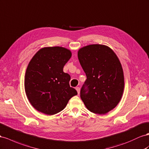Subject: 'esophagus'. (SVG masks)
I'll return each mask as SVG.
<instances>
[{"label":"esophagus","mask_w":149,"mask_h":149,"mask_svg":"<svg viewBox=\"0 0 149 149\" xmlns=\"http://www.w3.org/2000/svg\"><path fill=\"white\" fill-rule=\"evenodd\" d=\"M76 91H77V92H78V94L79 95V92H80V88L79 87H76Z\"/></svg>","instance_id":"1"}]
</instances>
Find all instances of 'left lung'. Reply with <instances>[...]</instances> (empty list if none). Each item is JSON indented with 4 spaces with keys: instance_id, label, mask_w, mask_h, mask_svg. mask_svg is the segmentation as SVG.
Masks as SVG:
<instances>
[{
    "instance_id": "left-lung-1",
    "label": "left lung",
    "mask_w": 149,
    "mask_h": 149,
    "mask_svg": "<svg viewBox=\"0 0 149 149\" xmlns=\"http://www.w3.org/2000/svg\"><path fill=\"white\" fill-rule=\"evenodd\" d=\"M78 57L86 79L80 96L87 109L102 115L117 105L123 93L124 76L117 56L110 47L90 45L78 50Z\"/></svg>"
}]
</instances>
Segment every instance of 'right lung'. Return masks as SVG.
Listing matches in <instances>:
<instances>
[{"label":"right lung","instance_id":"right-lung-1","mask_svg":"<svg viewBox=\"0 0 149 149\" xmlns=\"http://www.w3.org/2000/svg\"><path fill=\"white\" fill-rule=\"evenodd\" d=\"M65 47L39 49L27 66L24 79L27 97L36 110L46 115L59 113L77 91L70 86L71 77L63 67L71 57Z\"/></svg>","mask_w":149,"mask_h":149}]
</instances>
